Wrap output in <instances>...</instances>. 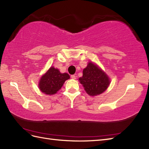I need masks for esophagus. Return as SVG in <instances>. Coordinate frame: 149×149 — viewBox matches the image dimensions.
Listing matches in <instances>:
<instances>
[{"label": "esophagus", "mask_w": 149, "mask_h": 149, "mask_svg": "<svg viewBox=\"0 0 149 149\" xmlns=\"http://www.w3.org/2000/svg\"><path fill=\"white\" fill-rule=\"evenodd\" d=\"M71 78L73 79H76V76L75 75H71Z\"/></svg>", "instance_id": "1"}]
</instances>
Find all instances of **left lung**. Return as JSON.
<instances>
[{
	"instance_id": "left-lung-1",
	"label": "left lung",
	"mask_w": 149,
	"mask_h": 149,
	"mask_svg": "<svg viewBox=\"0 0 149 149\" xmlns=\"http://www.w3.org/2000/svg\"><path fill=\"white\" fill-rule=\"evenodd\" d=\"M85 91L90 96H96L104 92L110 84V79L97 65L89 62L83 70L82 77L79 79Z\"/></svg>"
}]
</instances>
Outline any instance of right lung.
<instances>
[{
  "mask_svg": "<svg viewBox=\"0 0 149 149\" xmlns=\"http://www.w3.org/2000/svg\"><path fill=\"white\" fill-rule=\"evenodd\" d=\"M68 79H70V75L68 74H61L58 69L52 67L41 77L39 88L44 94L54 95L60 90L65 81Z\"/></svg>",
  "mask_w": 149,
  "mask_h": 149,
  "instance_id": "right-lung-1",
  "label": "right lung"
}]
</instances>
